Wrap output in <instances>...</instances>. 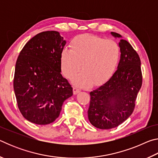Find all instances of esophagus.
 I'll list each match as a JSON object with an SVG mask.
<instances>
[{"instance_id":"1","label":"esophagus","mask_w":158,"mask_h":158,"mask_svg":"<svg viewBox=\"0 0 158 158\" xmlns=\"http://www.w3.org/2000/svg\"><path fill=\"white\" fill-rule=\"evenodd\" d=\"M80 91V89H78L77 86H74L73 87V93L74 95H76L77 93H78Z\"/></svg>"}]
</instances>
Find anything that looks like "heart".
Segmentation results:
<instances>
[{
	"label": "heart",
	"instance_id": "obj_1",
	"mask_svg": "<svg viewBox=\"0 0 158 158\" xmlns=\"http://www.w3.org/2000/svg\"><path fill=\"white\" fill-rule=\"evenodd\" d=\"M120 57L116 42L100 37L80 35L71 42V50L61 53L62 72L67 78L73 79L81 70L75 83L85 86L91 83L99 85L106 81L116 69Z\"/></svg>",
	"mask_w": 158,
	"mask_h": 158
}]
</instances>
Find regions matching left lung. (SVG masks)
<instances>
[{
  "label": "left lung",
  "mask_w": 158,
  "mask_h": 158,
  "mask_svg": "<svg viewBox=\"0 0 158 158\" xmlns=\"http://www.w3.org/2000/svg\"><path fill=\"white\" fill-rule=\"evenodd\" d=\"M111 34L121 37L114 32ZM118 44L121 59L117 70L107 81L90 93L88 116L90 123L99 129L116 127L131 116L142 85L138 53L125 40H121Z\"/></svg>",
  "instance_id": "1"
}]
</instances>
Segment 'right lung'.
Here are the masks:
<instances>
[{
	"label": "right lung",
	"mask_w": 158,
	"mask_h": 158,
	"mask_svg": "<svg viewBox=\"0 0 158 158\" xmlns=\"http://www.w3.org/2000/svg\"><path fill=\"white\" fill-rule=\"evenodd\" d=\"M66 42L57 31L37 34L25 44L15 65L14 90L19 109L28 121L52 123L59 116L73 88L61 72Z\"/></svg>",
	"instance_id": "obj_1"
}]
</instances>
